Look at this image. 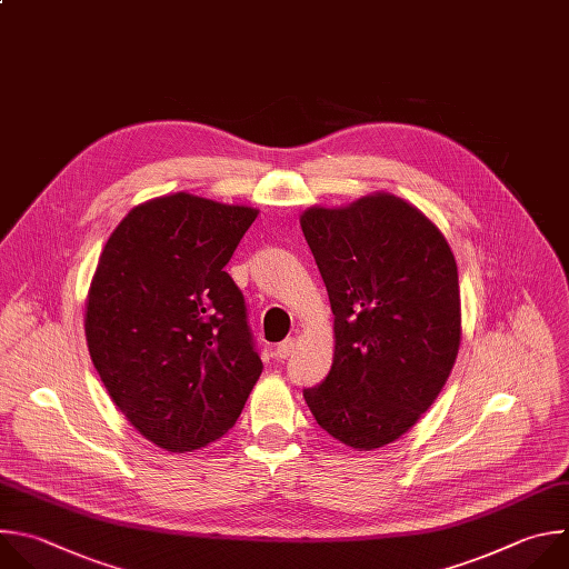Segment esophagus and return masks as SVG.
Wrapping results in <instances>:
<instances>
[{"label": "esophagus", "instance_id": "1", "mask_svg": "<svg viewBox=\"0 0 569 569\" xmlns=\"http://www.w3.org/2000/svg\"><path fill=\"white\" fill-rule=\"evenodd\" d=\"M293 350H296V340L293 338H284L282 343H278V348H276V357L278 359H289L293 355Z\"/></svg>", "mask_w": 569, "mask_h": 569}]
</instances>
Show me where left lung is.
<instances>
[{"mask_svg": "<svg viewBox=\"0 0 569 569\" xmlns=\"http://www.w3.org/2000/svg\"><path fill=\"white\" fill-rule=\"evenodd\" d=\"M300 226L333 311L331 370L305 401L340 443L381 448L417 423L456 366V258L437 226L390 192L311 206Z\"/></svg>", "mask_w": 569, "mask_h": 569, "instance_id": "obj_1", "label": "left lung"}]
</instances>
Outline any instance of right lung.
<instances>
[{
    "mask_svg": "<svg viewBox=\"0 0 569 569\" xmlns=\"http://www.w3.org/2000/svg\"><path fill=\"white\" fill-rule=\"evenodd\" d=\"M256 217L190 192L157 197L121 219L98 258L89 357L126 419L170 452L233 428L262 375L244 296L223 271Z\"/></svg>",
    "mask_w": 569,
    "mask_h": 569,
    "instance_id": "obj_1",
    "label": "right lung"
}]
</instances>
